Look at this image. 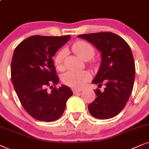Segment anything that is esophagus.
I'll list each match as a JSON object with an SVG mask.
<instances>
[{
	"instance_id": "1",
	"label": "esophagus",
	"mask_w": 149,
	"mask_h": 149,
	"mask_svg": "<svg viewBox=\"0 0 149 149\" xmlns=\"http://www.w3.org/2000/svg\"><path fill=\"white\" fill-rule=\"evenodd\" d=\"M81 91H82L81 89H75V88L73 89V92L74 94H77V93H80V92H81Z\"/></svg>"
}]
</instances>
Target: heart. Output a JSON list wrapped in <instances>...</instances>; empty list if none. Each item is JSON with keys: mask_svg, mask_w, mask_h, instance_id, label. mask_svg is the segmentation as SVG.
Returning a JSON list of instances; mask_svg holds the SVG:
<instances>
[{"mask_svg": "<svg viewBox=\"0 0 149 149\" xmlns=\"http://www.w3.org/2000/svg\"><path fill=\"white\" fill-rule=\"evenodd\" d=\"M72 50L75 54L84 61L91 59L95 54V50L92 45L86 41H77L72 45ZM65 51L61 50L54 57V65L57 69H63ZM90 73L86 71H69L63 76V81L67 86L75 89L82 88L90 80Z\"/></svg>", "mask_w": 149, "mask_h": 149, "instance_id": "b5f03b06", "label": "heart"}]
</instances>
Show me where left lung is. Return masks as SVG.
Returning <instances> with one entry per match:
<instances>
[{"label": "left lung", "mask_w": 149, "mask_h": 149, "mask_svg": "<svg viewBox=\"0 0 149 149\" xmlns=\"http://www.w3.org/2000/svg\"><path fill=\"white\" fill-rule=\"evenodd\" d=\"M100 52L102 62L92 83L102 85L95 90L96 98L88 106L93 117L108 119L118 114L127 102L134 86L135 63L130 47L122 37L110 32L78 35Z\"/></svg>", "instance_id": "1"}]
</instances>
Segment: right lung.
<instances>
[{
  "label": "right lung",
  "mask_w": 149,
  "mask_h": 149,
  "mask_svg": "<svg viewBox=\"0 0 149 149\" xmlns=\"http://www.w3.org/2000/svg\"><path fill=\"white\" fill-rule=\"evenodd\" d=\"M70 38V35H35L15 47L11 64V81L21 104L35 119L45 122L58 119L73 95L65 85L47 91V86L52 88L51 85L59 82L52 57Z\"/></svg>",
  "instance_id": "1"
}]
</instances>
